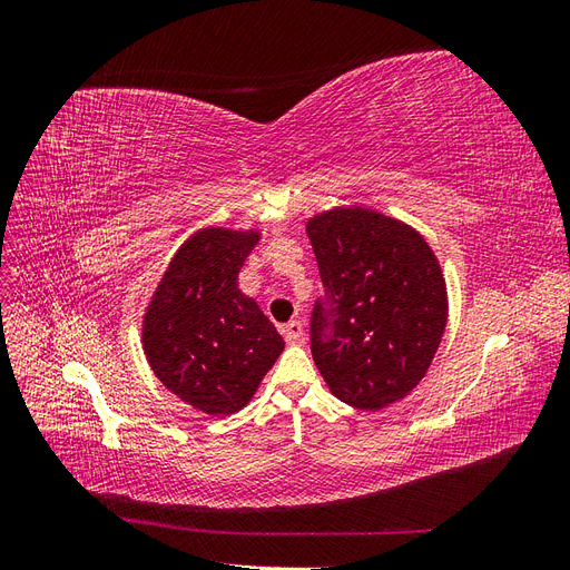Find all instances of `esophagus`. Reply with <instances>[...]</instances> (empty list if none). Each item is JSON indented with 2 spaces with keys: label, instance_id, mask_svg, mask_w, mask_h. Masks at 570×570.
I'll return each mask as SVG.
<instances>
[{
  "label": "esophagus",
  "instance_id": "obj_1",
  "mask_svg": "<svg viewBox=\"0 0 570 570\" xmlns=\"http://www.w3.org/2000/svg\"><path fill=\"white\" fill-rule=\"evenodd\" d=\"M281 333H283V337H285L289 344H295V342H299L302 335H304V325H302L299 321H289V323H285V325L281 327Z\"/></svg>",
  "mask_w": 570,
  "mask_h": 570
}]
</instances>
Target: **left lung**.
Wrapping results in <instances>:
<instances>
[{"instance_id":"1","label":"left lung","mask_w":570,"mask_h":570,"mask_svg":"<svg viewBox=\"0 0 570 570\" xmlns=\"http://www.w3.org/2000/svg\"><path fill=\"white\" fill-rule=\"evenodd\" d=\"M325 297L312 316V354L340 402L377 411L416 387L446 327L435 252L404 220L335 206L306 220Z\"/></svg>"}]
</instances>
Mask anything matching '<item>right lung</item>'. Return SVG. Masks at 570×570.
I'll return each instance as SVG.
<instances>
[{"label": "right lung", "mask_w": 570, "mask_h": 570, "mask_svg": "<svg viewBox=\"0 0 570 570\" xmlns=\"http://www.w3.org/2000/svg\"><path fill=\"white\" fill-rule=\"evenodd\" d=\"M258 230L202 228L170 258L142 316V350L166 390L209 416L249 404L285 350L275 325L237 287Z\"/></svg>", "instance_id": "obj_1"}]
</instances>
